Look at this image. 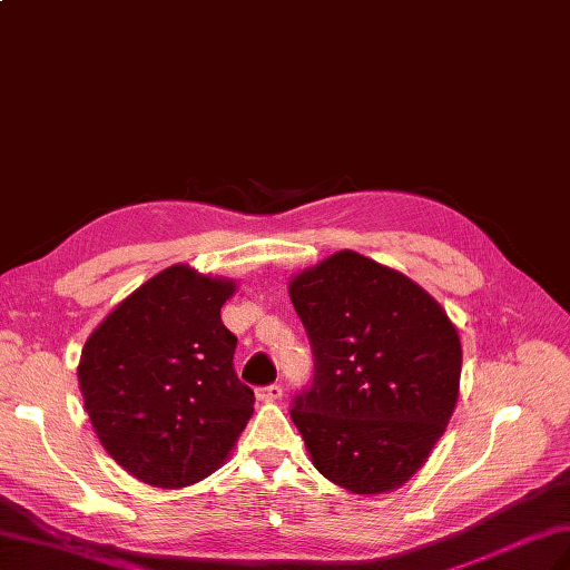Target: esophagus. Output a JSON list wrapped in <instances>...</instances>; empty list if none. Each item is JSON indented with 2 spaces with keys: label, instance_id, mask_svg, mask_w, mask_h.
Wrapping results in <instances>:
<instances>
[{
  "label": "esophagus",
  "instance_id": "34e87169",
  "mask_svg": "<svg viewBox=\"0 0 570 570\" xmlns=\"http://www.w3.org/2000/svg\"><path fill=\"white\" fill-rule=\"evenodd\" d=\"M282 395H284V390H282V385H276V383L257 390V400L259 402H276V400H282Z\"/></svg>",
  "mask_w": 570,
  "mask_h": 570
}]
</instances>
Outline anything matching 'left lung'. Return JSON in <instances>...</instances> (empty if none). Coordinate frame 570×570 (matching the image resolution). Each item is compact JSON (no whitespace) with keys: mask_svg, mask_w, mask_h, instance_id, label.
Segmentation results:
<instances>
[{"mask_svg":"<svg viewBox=\"0 0 570 570\" xmlns=\"http://www.w3.org/2000/svg\"><path fill=\"white\" fill-rule=\"evenodd\" d=\"M315 371L291 419L315 470L352 493L406 484L455 412L462 344L431 294L340 250L288 284Z\"/></svg>","mask_w":570,"mask_h":570,"instance_id":"obj_1","label":"left lung"}]
</instances>
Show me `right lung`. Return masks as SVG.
Listing matches in <instances>:
<instances>
[{
  "mask_svg": "<svg viewBox=\"0 0 570 570\" xmlns=\"http://www.w3.org/2000/svg\"><path fill=\"white\" fill-rule=\"evenodd\" d=\"M236 282L173 265L86 340L79 387L94 431L125 472L156 489L197 484L226 462L255 392L233 368L222 305Z\"/></svg>",
  "mask_w": 570,
  "mask_h": 570,
  "instance_id": "1",
  "label": "right lung"
}]
</instances>
